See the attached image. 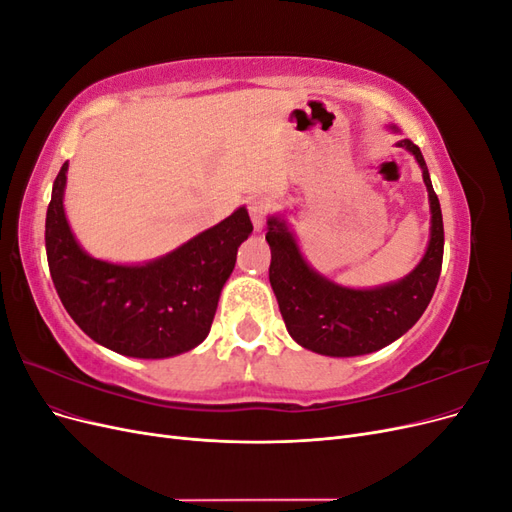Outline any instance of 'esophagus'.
Returning <instances> with one entry per match:
<instances>
[{
  "instance_id": "esophagus-1",
  "label": "esophagus",
  "mask_w": 512,
  "mask_h": 512,
  "mask_svg": "<svg viewBox=\"0 0 512 512\" xmlns=\"http://www.w3.org/2000/svg\"><path fill=\"white\" fill-rule=\"evenodd\" d=\"M271 209V200L265 196H250L247 198V211H250V218L254 222L256 230L265 228V218Z\"/></svg>"
}]
</instances>
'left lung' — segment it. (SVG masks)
<instances>
[{"mask_svg":"<svg viewBox=\"0 0 512 512\" xmlns=\"http://www.w3.org/2000/svg\"><path fill=\"white\" fill-rule=\"evenodd\" d=\"M391 132H399L389 126ZM410 151L423 170L431 228L421 262L397 282L376 288H348L318 273L305 256L282 215H269V282L290 337L324 356H361L393 344L427 309L440 280L444 226L440 200L433 192L421 149L410 138L395 143Z\"/></svg>","mask_w":512,"mask_h":512,"instance_id":"left-lung-1","label":"left lung"}]
</instances>
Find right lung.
Listing matches in <instances>:
<instances>
[{"label": "right lung", "mask_w": 512, "mask_h": 512, "mask_svg": "<svg viewBox=\"0 0 512 512\" xmlns=\"http://www.w3.org/2000/svg\"><path fill=\"white\" fill-rule=\"evenodd\" d=\"M68 162L46 209V258L66 312L100 346L134 359H168L205 342L239 245L252 235L245 207L160 258L119 265L89 256L64 209Z\"/></svg>", "instance_id": "right-lung-1"}]
</instances>
